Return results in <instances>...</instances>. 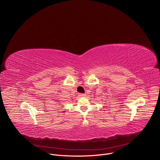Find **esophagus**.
I'll list each match as a JSON object with an SVG mask.
<instances>
[{"mask_svg": "<svg viewBox=\"0 0 160 160\" xmlns=\"http://www.w3.org/2000/svg\"><path fill=\"white\" fill-rule=\"evenodd\" d=\"M78 96H79L80 97H84L85 95L84 94H79Z\"/></svg>", "mask_w": 160, "mask_h": 160, "instance_id": "1", "label": "esophagus"}]
</instances>
